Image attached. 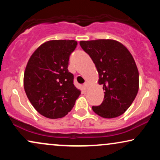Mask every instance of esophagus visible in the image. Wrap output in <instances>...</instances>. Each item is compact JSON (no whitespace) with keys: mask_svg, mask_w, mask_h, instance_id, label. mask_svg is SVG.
Listing matches in <instances>:
<instances>
[{"mask_svg":"<svg viewBox=\"0 0 160 160\" xmlns=\"http://www.w3.org/2000/svg\"><path fill=\"white\" fill-rule=\"evenodd\" d=\"M83 87L85 89H88V88H89V83H88L87 82H86L85 83L83 84Z\"/></svg>","mask_w":160,"mask_h":160,"instance_id":"obj_1","label":"esophagus"}]
</instances>
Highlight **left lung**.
Wrapping results in <instances>:
<instances>
[{
	"mask_svg": "<svg viewBox=\"0 0 160 160\" xmlns=\"http://www.w3.org/2000/svg\"><path fill=\"white\" fill-rule=\"evenodd\" d=\"M80 47L90 56L98 73V83L103 86L104 97L99 106H92L104 118L122 115L136 97L139 74L127 48L114 40L80 41Z\"/></svg>",
	"mask_w": 160,
	"mask_h": 160,
	"instance_id": "left-lung-1",
	"label": "left lung"
}]
</instances>
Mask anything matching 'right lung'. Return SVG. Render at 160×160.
Segmentation results:
<instances>
[{"label": "right lung", "instance_id": "add662e5", "mask_svg": "<svg viewBox=\"0 0 160 160\" xmlns=\"http://www.w3.org/2000/svg\"><path fill=\"white\" fill-rule=\"evenodd\" d=\"M75 40L45 42L29 58L24 74V89L33 107L49 119L65 117L72 110L81 91L75 87L68 70Z\"/></svg>", "mask_w": 160, "mask_h": 160}]
</instances>
